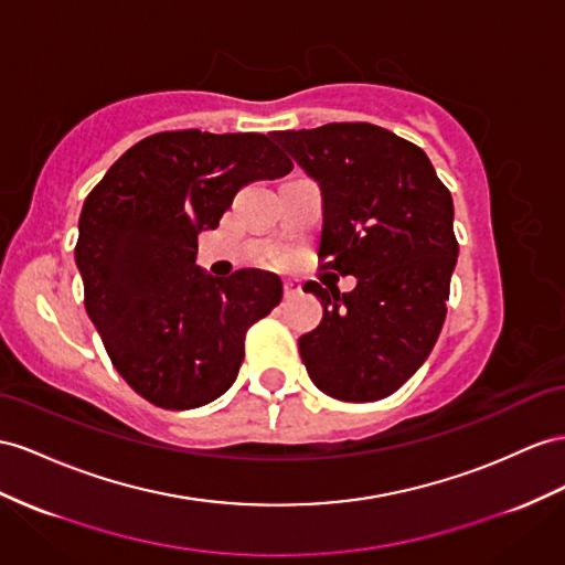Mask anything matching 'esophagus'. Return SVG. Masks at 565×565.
Returning <instances> with one entry per match:
<instances>
[{
  "label": "esophagus",
  "instance_id": "obj_1",
  "mask_svg": "<svg viewBox=\"0 0 565 565\" xmlns=\"http://www.w3.org/2000/svg\"><path fill=\"white\" fill-rule=\"evenodd\" d=\"M300 294V286L296 281H284V296L286 298H296Z\"/></svg>",
  "mask_w": 565,
  "mask_h": 565
}]
</instances>
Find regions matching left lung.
Here are the masks:
<instances>
[{
	"label": "left lung",
	"mask_w": 565,
	"mask_h": 565,
	"mask_svg": "<svg viewBox=\"0 0 565 565\" xmlns=\"http://www.w3.org/2000/svg\"><path fill=\"white\" fill-rule=\"evenodd\" d=\"M271 138L320 185V257L329 274L308 281L322 322L298 339L315 386L339 401H380L431 353L458 257L454 200L417 145L372 124H327Z\"/></svg>",
	"instance_id": "8db88e82"
}]
</instances>
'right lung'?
<instances>
[{
    "label": "right lung",
    "instance_id": "1",
    "mask_svg": "<svg viewBox=\"0 0 565 565\" xmlns=\"http://www.w3.org/2000/svg\"><path fill=\"white\" fill-rule=\"evenodd\" d=\"M291 169L269 136L188 128L136 142L85 198V310L114 367L154 406L200 408L236 382L245 331L279 306L281 279L212 277L195 263L198 236L220 226L243 185Z\"/></svg>",
    "mask_w": 565,
    "mask_h": 565
}]
</instances>
